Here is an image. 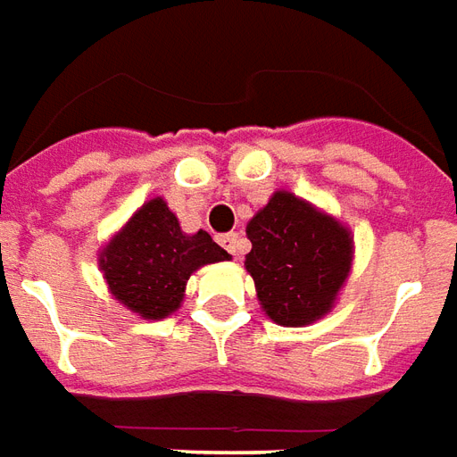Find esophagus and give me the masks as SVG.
I'll list each match as a JSON object with an SVG mask.
<instances>
[{
  "instance_id": "obj_1",
  "label": "esophagus",
  "mask_w": 457,
  "mask_h": 457,
  "mask_svg": "<svg viewBox=\"0 0 457 457\" xmlns=\"http://www.w3.org/2000/svg\"><path fill=\"white\" fill-rule=\"evenodd\" d=\"M219 244H221L228 253L236 255V253H241V245H244V241H241V236L238 234H223L219 236Z\"/></svg>"
}]
</instances>
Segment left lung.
Here are the masks:
<instances>
[{"label": "left lung", "instance_id": "obj_1", "mask_svg": "<svg viewBox=\"0 0 457 457\" xmlns=\"http://www.w3.org/2000/svg\"><path fill=\"white\" fill-rule=\"evenodd\" d=\"M245 234L258 300L268 317L286 327L310 325L325 315L345 286L352 263L349 231L287 192H275Z\"/></svg>", "mask_w": 457, "mask_h": 457}]
</instances>
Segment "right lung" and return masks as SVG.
Returning a JSON list of instances; mask_svg holds the SVG:
<instances>
[{"instance_id": "add662e5", "label": "right lung", "mask_w": 457, "mask_h": 457, "mask_svg": "<svg viewBox=\"0 0 457 457\" xmlns=\"http://www.w3.org/2000/svg\"><path fill=\"white\" fill-rule=\"evenodd\" d=\"M216 261H228V253L206 231L182 234L162 199L145 204L100 253L110 293L147 320L174 312L189 275Z\"/></svg>"}]
</instances>
